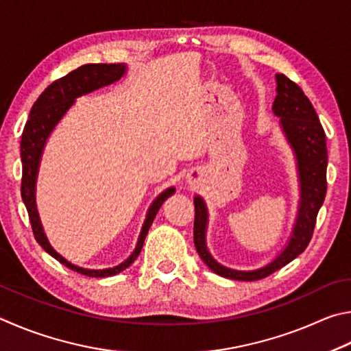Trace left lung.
Wrapping results in <instances>:
<instances>
[{
  "label": "left lung",
  "instance_id": "8db88e82",
  "mask_svg": "<svg viewBox=\"0 0 351 351\" xmlns=\"http://www.w3.org/2000/svg\"><path fill=\"white\" fill-rule=\"evenodd\" d=\"M278 82V95L274 98L273 110L280 117V125L287 135L288 141L293 146L298 157L300 189L299 216L294 226L293 237L278 259L269 265L256 271H237V269L225 268L213 259L205 245L206 228V208L200 197L194 199V245L199 256L208 267L219 276L234 280H259L278 271L287 263L304 253L313 237L316 226L317 213L324 204L327 193V140H325L324 128L319 121V117L313 108L308 97L299 86L285 77L284 73L276 75Z\"/></svg>",
  "mask_w": 351,
  "mask_h": 351
}]
</instances>
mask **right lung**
<instances>
[{
    "mask_svg": "<svg viewBox=\"0 0 351 351\" xmlns=\"http://www.w3.org/2000/svg\"><path fill=\"white\" fill-rule=\"evenodd\" d=\"M125 64H83L77 67L75 71L67 73V75L55 80V82L49 84L47 88L43 90V94L36 98L32 109H30L29 119L21 135V197L24 205L27 208L30 225H32V231L36 242L41 245L43 250H46L49 254L63 263V265L80 274L89 276V278H108V276H114L123 271V269H126L135 259H137L141 248H143L145 237L154 222V217L157 216L163 202L168 199L171 194H174V188L166 189L165 193L160 194L158 197L154 200L152 206L149 208V211H147L143 228H141L137 248H135V251L128 261L120 263L119 267L108 269H84L64 261L63 257L58 253H55L53 248L49 245L45 232H43L41 228L38 213H36L35 208V179L36 172H38L41 151L43 146L46 143V138L49 137V134L52 132L55 125L60 121L61 117L66 114V110L72 106L73 100L80 95L88 94V92L101 88V86H108L117 82V80L125 73Z\"/></svg>",
    "mask_w": 351,
    "mask_h": 351,
    "instance_id": "right-lung-1",
    "label": "right lung"
}]
</instances>
